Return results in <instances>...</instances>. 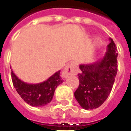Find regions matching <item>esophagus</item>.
<instances>
[{"label":"esophagus","mask_w":131,"mask_h":131,"mask_svg":"<svg viewBox=\"0 0 131 131\" xmlns=\"http://www.w3.org/2000/svg\"><path fill=\"white\" fill-rule=\"evenodd\" d=\"M78 73V68L74 64H70L66 67L62 72V77L67 78L70 74H76Z\"/></svg>","instance_id":"34e87169"}]
</instances>
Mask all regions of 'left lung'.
I'll return each instance as SVG.
<instances>
[{"label":"left lung","instance_id":"8db88e82","mask_svg":"<svg viewBox=\"0 0 131 131\" xmlns=\"http://www.w3.org/2000/svg\"><path fill=\"white\" fill-rule=\"evenodd\" d=\"M107 46L103 58L96 62L80 65V83L74 97L85 110L96 109L110 93L117 72V48L113 40Z\"/></svg>","mask_w":131,"mask_h":131}]
</instances>
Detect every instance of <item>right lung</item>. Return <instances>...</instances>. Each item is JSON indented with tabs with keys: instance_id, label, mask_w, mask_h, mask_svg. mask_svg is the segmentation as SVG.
<instances>
[{
	"instance_id": "1",
	"label": "right lung",
	"mask_w": 131,
	"mask_h": 131,
	"mask_svg": "<svg viewBox=\"0 0 131 131\" xmlns=\"http://www.w3.org/2000/svg\"><path fill=\"white\" fill-rule=\"evenodd\" d=\"M13 85L21 98L32 106H43L51 102L57 86L63 83L60 70L49 78L37 84L27 83L20 80L12 70Z\"/></svg>"
}]
</instances>
